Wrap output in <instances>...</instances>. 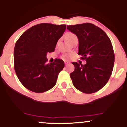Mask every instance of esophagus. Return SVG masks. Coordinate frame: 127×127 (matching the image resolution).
<instances>
[{
    "mask_svg": "<svg viewBox=\"0 0 127 127\" xmlns=\"http://www.w3.org/2000/svg\"><path fill=\"white\" fill-rule=\"evenodd\" d=\"M70 63L69 62H67V61H65V65H68V64H69Z\"/></svg>",
    "mask_w": 127,
    "mask_h": 127,
    "instance_id": "34e87169",
    "label": "esophagus"
}]
</instances>
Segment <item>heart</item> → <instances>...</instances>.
<instances>
[{"instance_id": "1", "label": "heart", "mask_w": 127, "mask_h": 127, "mask_svg": "<svg viewBox=\"0 0 127 127\" xmlns=\"http://www.w3.org/2000/svg\"><path fill=\"white\" fill-rule=\"evenodd\" d=\"M65 38L66 39V40L67 41L68 43H71L72 41H73L74 40H76V39H78V37H77L76 35L74 33H71V32H68V33H67L65 35ZM69 58V57L67 56V55H63V59L66 60L68 59Z\"/></svg>"}]
</instances>
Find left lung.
<instances>
[{
    "mask_svg": "<svg viewBox=\"0 0 127 127\" xmlns=\"http://www.w3.org/2000/svg\"><path fill=\"white\" fill-rule=\"evenodd\" d=\"M79 40L78 54L85 65L73 62L75 70L70 78L75 87L87 94L95 93L108 82L112 75L115 54L110 39L100 27L91 23L67 26Z\"/></svg>",
    "mask_w": 127,
    "mask_h": 127,
    "instance_id": "8db88e82",
    "label": "left lung"
}]
</instances>
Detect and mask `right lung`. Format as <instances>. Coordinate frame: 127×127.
<instances>
[{"label": "right lung", "mask_w": 127, "mask_h": 127, "mask_svg": "<svg viewBox=\"0 0 127 127\" xmlns=\"http://www.w3.org/2000/svg\"><path fill=\"white\" fill-rule=\"evenodd\" d=\"M65 29V24H39L24 32L16 42L14 69L21 84L30 91L43 93L56 84L64 63L56 59L47 64L46 55L54 51Z\"/></svg>", "instance_id": "right-lung-1"}]
</instances>
